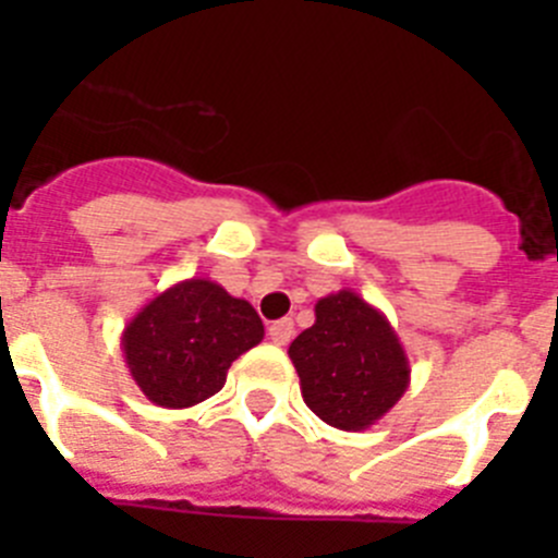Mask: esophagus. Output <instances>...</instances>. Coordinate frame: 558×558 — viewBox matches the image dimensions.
<instances>
[{
    "mask_svg": "<svg viewBox=\"0 0 558 558\" xmlns=\"http://www.w3.org/2000/svg\"><path fill=\"white\" fill-rule=\"evenodd\" d=\"M270 340H274L276 347H288L290 338H293V322L290 318H282V322H274L268 327Z\"/></svg>",
    "mask_w": 558,
    "mask_h": 558,
    "instance_id": "34e87169",
    "label": "esophagus"
}]
</instances>
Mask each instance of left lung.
I'll return each mask as SVG.
<instances>
[{
  "instance_id": "left-lung-1",
  "label": "left lung",
  "mask_w": 558,
  "mask_h": 558,
  "mask_svg": "<svg viewBox=\"0 0 558 558\" xmlns=\"http://www.w3.org/2000/svg\"><path fill=\"white\" fill-rule=\"evenodd\" d=\"M302 397L338 430H366L411 386V363L391 322L354 290L315 304V324L288 349Z\"/></svg>"
}]
</instances>
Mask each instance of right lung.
Masks as SVG:
<instances>
[{
	"label": "right lung",
	"instance_id": "1",
	"mask_svg": "<svg viewBox=\"0 0 558 558\" xmlns=\"http://www.w3.org/2000/svg\"><path fill=\"white\" fill-rule=\"evenodd\" d=\"M263 338V322L245 299L192 276L133 315L122 329V354L153 405L179 411L215 397L231 363Z\"/></svg>",
	"mask_w": 558,
	"mask_h": 558
}]
</instances>
